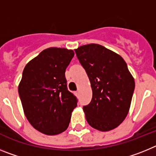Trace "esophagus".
<instances>
[{"label":"esophagus","instance_id":"esophagus-1","mask_svg":"<svg viewBox=\"0 0 156 156\" xmlns=\"http://www.w3.org/2000/svg\"><path fill=\"white\" fill-rule=\"evenodd\" d=\"M76 94H77V95L79 94V90H77V91H76Z\"/></svg>","mask_w":156,"mask_h":156}]
</instances>
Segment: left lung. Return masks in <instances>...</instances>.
I'll list each match as a JSON object with an SVG mask.
<instances>
[{"instance_id":"obj_1","label":"left lung","mask_w":156,"mask_h":156,"mask_svg":"<svg viewBox=\"0 0 156 156\" xmlns=\"http://www.w3.org/2000/svg\"><path fill=\"white\" fill-rule=\"evenodd\" d=\"M75 52L92 88L90 104L83 107L87 121L101 131L115 129L127 115L134 90L126 62L97 44L83 45Z\"/></svg>"}]
</instances>
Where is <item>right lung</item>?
<instances>
[{
    "instance_id": "obj_1",
    "label": "right lung",
    "mask_w": 156,
    "mask_h": 156,
    "mask_svg": "<svg viewBox=\"0 0 156 156\" xmlns=\"http://www.w3.org/2000/svg\"><path fill=\"white\" fill-rule=\"evenodd\" d=\"M74 56L73 50L49 48L25 66L19 94L30 124L47 135L68 128L76 97L67 88L66 68Z\"/></svg>"
}]
</instances>
